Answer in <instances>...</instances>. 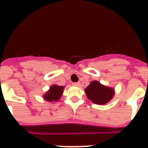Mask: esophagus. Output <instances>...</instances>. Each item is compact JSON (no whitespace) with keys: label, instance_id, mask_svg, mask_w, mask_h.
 Here are the masks:
<instances>
[{"label":"esophagus","instance_id":"34e87169","mask_svg":"<svg viewBox=\"0 0 148 148\" xmlns=\"http://www.w3.org/2000/svg\"><path fill=\"white\" fill-rule=\"evenodd\" d=\"M73 86H79L80 85V83H78V82H74V83H73Z\"/></svg>","mask_w":148,"mask_h":148}]
</instances>
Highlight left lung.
Instances as JSON below:
<instances>
[{
    "instance_id": "left-lung-1",
    "label": "left lung",
    "mask_w": 148,
    "mask_h": 148,
    "mask_svg": "<svg viewBox=\"0 0 148 148\" xmlns=\"http://www.w3.org/2000/svg\"><path fill=\"white\" fill-rule=\"evenodd\" d=\"M85 92L87 98L94 104H105L113 99L115 91L97 81H92L85 89Z\"/></svg>"
}]
</instances>
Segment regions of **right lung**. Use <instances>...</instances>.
Listing matches in <instances>:
<instances>
[{"label": "right lung", "instance_id": "obj_1", "mask_svg": "<svg viewBox=\"0 0 148 148\" xmlns=\"http://www.w3.org/2000/svg\"><path fill=\"white\" fill-rule=\"evenodd\" d=\"M64 87L62 86H58L53 84L50 87L49 90L44 95V99L49 102L55 101L57 102L62 96L63 91Z\"/></svg>", "mask_w": 148, "mask_h": 148}]
</instances>
